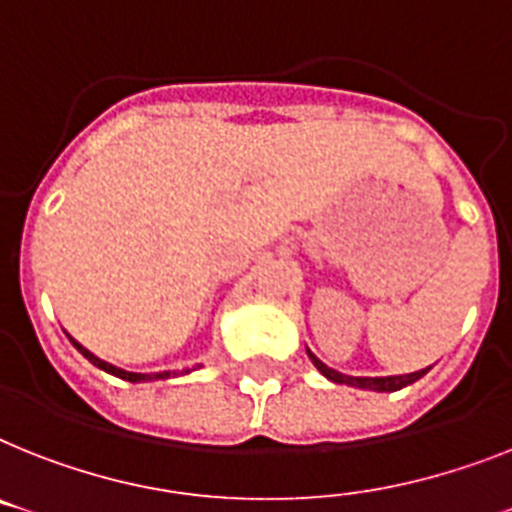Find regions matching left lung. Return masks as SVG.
Wrapping results in <instances>:
<instances>
[{
  "label": "left lung",
  "instance_id": "obj_1",
  "mask_svg": "<svg viewBox=\"0 0 512 512\" xmlns=\"http://www.w3.org/2000/svg\"><path fill=\"white\" fill-rule=\"evenodd\" d=\"M308 358H311V363H314L316 369L322 371L324 377L329 379V382H337V384H350V387H361V390H374V392H395V390H403V387H408V384H413L416 379H421L426 374V371L432 369H421V371H413V374H403V377H348V374H340V371L329 369L327 363H322L319 358L308 350Z\"/></svg>",
  "mask_w": 512,
  "mask_h": 512
}]
</instances>
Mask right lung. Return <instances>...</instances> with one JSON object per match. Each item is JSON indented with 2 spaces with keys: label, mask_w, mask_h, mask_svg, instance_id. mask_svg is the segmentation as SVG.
Listing matches in <instances>:
<instances>
[{
  "label": "right lung",
  "mask_w": 512,
  "mask_h": 512,
  "mask_svg": "<svg viewBox=\"0 0 512 512\" xmlns=\"http://www.w3.org/2000/svg\"><path fill=\"white\" fill-rule=\"evenodd\" d=\"M70 337V335H67ZM70 342H73L75 348H78V353H83V356L88 358V361L94 363V366H99L101 371H107V374H114V377L125 379V382H154V379H170L175 371H159V374H138V371H125V369H117V366H112V363L101 361L99 356H94L91 350H86L80 342H75L73 337H70Z\"/></svg>",
  "instance_id": "1"
}]
</instances>
